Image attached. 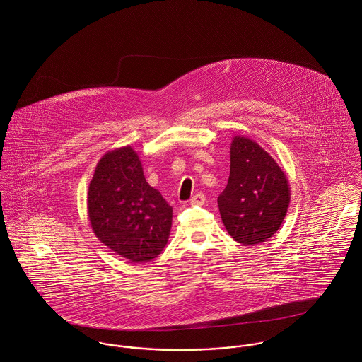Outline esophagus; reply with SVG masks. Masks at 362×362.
<instances>
[{
  "instance_id": "1",
  "label": "esophagus",
  "mask_w": 362,
  "mask_h": 362,
  "mask_svg": "<svg viewBox=\"0 0 362 362\" xmlns=\"http://www.w3.org/2000/svg\"><path fill=\"white\" fill-rule=\"evenodd\" d=\"M204 204H205V195L204 194H197L191 199V205L192 206H202Z\"/></svg>"
}]
</instances>
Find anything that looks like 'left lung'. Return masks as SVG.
<instances>
[{"label": "left lung", "instance_id": "8db88e82", "mask_svg": "<svg viewBox=\"0 0 362 362\" xmlns=\"http://www.w3.org/2000/svg\"><path fill=\"white\" fill-rule=\"evenodd\" d=\"M291 194L286 173L255 141L234 136L230 146V177L217 198L227 233L240 244L269 240L281 226Z\"/></svg>", "mask_w": 362, "mask_h": 362}]
</instances>
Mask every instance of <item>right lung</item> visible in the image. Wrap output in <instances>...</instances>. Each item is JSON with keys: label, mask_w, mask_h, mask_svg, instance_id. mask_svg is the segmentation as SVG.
Here are the masks:
<instances>
[{"label": "right lung", "mask_w": 362, "mask_h": 362, "mask_svg": "<svg viewBox=\"0 0 362 362\" xmlns=\"http://www.w3.org/2000/svg\"><path fill=\"white\" fill-rule=\"evenodd\" d=\"M88 216L107 248L132 263H145L168 241L173 207L146 182L138 153L124 146L99 160L89 184Z\"/></svg>", "instance_id": "right-lung-1"}]
</instances>
